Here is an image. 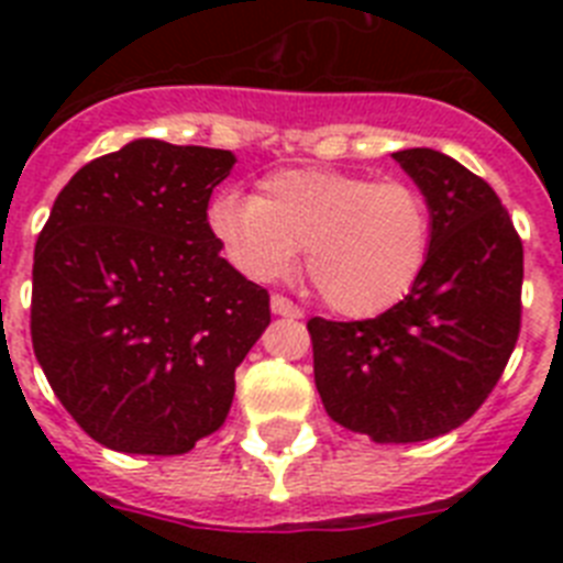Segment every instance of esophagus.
Returning <instances> with one entry per match:
<instances>
[{"label": "esophagus", "mask_w": 563, "mask_h": 563, "mask_svg": "<svg viewBox=\"0 0 563 563\" xmlns=\"http://www.w3.org/2000/svg\"><path fill=\"white\" fill-rule=\"evenodd\" d=\"M271 310L276 312V316H285V318H301V310H298L296 305H292L290 298L287 296H273L271 298Z\"/></svg>", "instance_id": "34e87169"}]
</instances>
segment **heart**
Here are the masks:
<instances>
[{"label": "heart", "mask_w": 563, "mask_h": 563, "mask_svg": "<svg viewBox=\"0 0 563 563\" xmlns=\"http://www.w3.org/2000/svg\"><path fill=\"white\" fill-rule=\"evenodd\" d=\"M208 228L242 273L262 282L296 271L332 310L369 318L415 290L431 253V208L406 180H369L335 168L267 174L256 197L222 191Z\"/></svg>", "instance_id": "1"}]
</instances>
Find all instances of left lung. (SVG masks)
Here are the masks:
<instances>
[{
	"mask_svg": "<svg viewBox=\"0 0 563 563\" xmlns=\"http://www.w3.org/2000/svg\"><path fill=\"white\" fill-rule=\"evenodd\" d=\"M431 208V253L400 305L363 321L310 318L327 415L372 442L460 429L505 372L521 330L525 251L496 191L434 148L391 154Z\"/></svg>",
	"mask_w": 563,
	"mask_h": 563,
	"instance_id": "1",
	"label": "left lung"
}]
</instances>
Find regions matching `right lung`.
<instances>
[{"label":"right lung","mask_w":563,"mask_h":563,"mask_svg":"<svg viewBox=\"0 0 563 563\" xmlns=\"http://www.w3.org/2000/svg\"><path fill=\"white\" fill-rule=\"evenodd\" d=\"M225 148L132 141L78 168L33 253L30 338L64 409L123 454H188L225 422L271 296L220 256Z\"/></svg>","instance_id":"obj_1"}]
</instances>
